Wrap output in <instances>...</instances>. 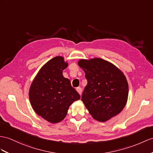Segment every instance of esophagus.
Listing matches in <instances>:
<instances>
[{"instance_id": "34e87169", "label": "esophagus", "mask_w": 153, "mask_h": 153, "mask_svg": "<svg viewBox=\"0 0 153 153\" xmlns=\"http://www.w3.org/2000/svg\"><path fill=\"white\" fill-rule=\"evenodd\" d=\"M76 89V91H78V93H79L80 95H81L82 91V88H77Z\"/></svg>"}]
</instances>
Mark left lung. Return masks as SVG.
Returning a JSON list of instances; mask_svg holds the SVG:
<instances>
[{
    "label": "left lung",
    "instance_id": "left-lung-1",
    "mask_svg": "<svg viewBox=\"0 0 153 153\" xmlns=\"http://www.w3.org/2000/svg\"><path fill=\"white\" fill-rule=\"evenodd\" d=\"M88 84L82 100L95 120L105 122L120 114L127 102L128 85L124 74L111 63L95 58L81 59Z\"/></svg>",
    "mask_w": 153,
    "mask_h": 153
}]
</instances>
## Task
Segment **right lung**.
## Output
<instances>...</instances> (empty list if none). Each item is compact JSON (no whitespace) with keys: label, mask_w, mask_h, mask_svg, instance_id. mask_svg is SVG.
<instances>
[{"label":"right lung","mask_w":153,"mask_h":153,"mask_svg":"<svg viewBox=\"0 0 153 153\" xmlns=\"http://www.w3.org/2000/svg\"><path fill=\"white\" fill-rule=\"evenodd\" d=\"M68 64L62 56L47 62L33 79L29 99L35 112L47 121L57 123L65 117L69 106L80 96L62 71Z\"/></svg>","instance_id":"1"}]
</instances>
